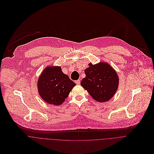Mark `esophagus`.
<instances>
[{"instance_id":"34e87169","label":"esophagus","mask_w":154,"mask_h":154,"mask_svg":"<svg viewBox=\"0 0 154 154\" xmlns=\"http://www.w3.org/2000/svg\"><path fill=\"white\" fill-rule=\"evenodd\" d=\"M75 82H76V84L77 85H79V84H80L81 81H80V80H79V79H78V80H76V81H75Z\"/></svg>"}]
</instances>
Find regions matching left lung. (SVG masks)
Masks as SVG:
<instances>
[{
  "instance_id": "obj_1",
  "label": "left lung",
  "mask_w": 154,
  "mask_h": 154,
  "mask_svg": "<svg viewBox=\"0 0 154 154\" xmlns=\"http://www.w3.org/2000/svg\"><path fill=\"white\" fill-rule=\"evenodd\" d=\"M84 72L85 77L81 82L95 100L100 103L109 101L115 94L119 85V78L116 72L109 64L100 62L88 64Z\"/></svg>"
}]
</instances>
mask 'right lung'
<instances>
[{"mask_svg":"<svg viewBox=\"0 0 154 154\" xmlns=\"http://www.w3.org/2000/svg\"><path fill=\"white\" fill-rule=\"evenodd\" d=\"M37 85L39 94L45 102L59 106L65 101L76 84L63 72L60 66H49L40 75Z\"/></svg>","mask_w":154,"mask_h":154,"instance_id":"obj_1","label":"right lung"}]
</instances>
